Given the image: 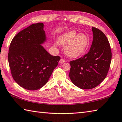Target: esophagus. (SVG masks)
<instances>
[{
  "mask_svg": "<svg viewBox=\"0 0 122 122\" xmlns=\"http://www.w3.org/2000/svg\"><path fill=\"white\" fill-rule=\"evenodd\" d=\"M65 62H66V61L64 60V59H60V60L59 63H63Z\"/></svg>",
  "mask_w": 122,
  "mask_h": 122,
  "instance_id": "1",
  "label": "esophagus"
}]
</instances>
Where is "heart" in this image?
<instances>
[{"label":"heart","instance_id":"1","mask_svg":"<svg viewBox=\"0 0 122 122\" xmlns=\"http://www.w3.org/2000/svg\"><path fill=\"white\" fill-rule=\"evenodd\" d=\"M89 38L84 33L77 34L76 30H71L63 33L58 38V43L66 46L65 53L71 58H76L81 56L89 45ZM56 43H54L56 46Z\"/></svg>","mask_w":122,"mask_h":122}]
</instances>
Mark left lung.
<instances>
[{"label":"left lung","instance_id":"obj_1","mask_svg":"<svg viewBox=\"0 0 122 122\" xmlns=\"http://www.w3.org/2000/svg\"><path fill=\"white\" fill-rule=\"evenodd\" d=\"M92 30L93 41L89 52L70 62V78L81 89H91L99 85L107 76L112 59L107 37L97 28L92 27Z\"/></svg>","mask_w":122,"mask_h":122}]
</instances>
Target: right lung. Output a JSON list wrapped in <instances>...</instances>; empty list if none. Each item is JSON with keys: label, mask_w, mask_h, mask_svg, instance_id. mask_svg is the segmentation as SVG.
<instances>
[{"label": "right lung", "mask_w": 122, "mask_h": 122, "mask_svg": "<svg viewBox=\"0 0 122 122\" xmlns=\"http://www.w3.org/2000/svg\"><path fill=\"white\" fill-rule=\"evenodd\" d=\"M43 23L32 24L15 35L10 43L8 62L12 76L20 86L37 90L49 81L60 60L42 46L47 42Z\"/></svg>", "instance_id": "1"}]
</instances>
